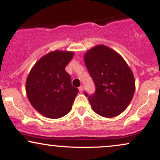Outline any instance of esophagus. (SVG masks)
I'll return each mask as SVG.
<instances>
[{"label":"esophagus","mask_w":160,"mask_h":160,"mask_svg":"<svg viewBox=\"0 0 160 160\" xmlns=\"http://www.w3.org/2000/svg\"><path fill=\"white\" fill-rule=\"evenodd\" d=\"M79 91H80V92H82V91H83V87H82V86L79 87Z\"/></svg>","instance_id":"34e87169"}]
</instances>
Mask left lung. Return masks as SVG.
I'll use <instances>...</instances> for the list:
<instances>
[{"label": "left lung", "mask_w": 160, "mask_h": 160, "mask_svg": "<svg viewBox=\"0 0 160 160\" xmlns=\"http://www.w3.org/2000/svg\"><path fill=\"white\" fill-rule=\"evenodd\" d=\"M84 62L95 85V94L88 95L97 114L111 118L122 113L133 98L135 81L131 68L122 56L102 44L89 49Z\"/></svg>", "instance_id": "obj_1"}]
</instances>
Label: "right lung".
Instances as JSON below:
<instances>
[{
  "label": "right lung",
  "mask_w": 160,
  "mask_h": 160,
  "mask_svg": "<svg viewBox=\"0 0 160 160\" xmlns=\"http://www.w3.org/2000/svg\"><path fill=\"white\" fill-rule=\"evenodd\" d=\"M74 52L55 50L36 62L26 80V93L33 108L51 119L64 117L71 111L78 89L71 85L65 67Z\"/></svg>",
  "instance_id": "1"
}]
</instances>
